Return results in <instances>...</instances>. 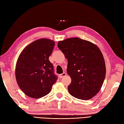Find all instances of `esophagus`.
Here are the masks:
<instances>
[{
  "label": "esophagus",
  "mask_w": 124,
  "mask_h": 124,
  "mask_svg": "<svg viewBox=\"0 0 124 124\" xmlns=\"http://www.w3.org/2000/svg\"><path fill=\"white\" fill-rule=\"evenodd\" d=\"M66 73H62V74H60V75H59V77H60V78H62V77H64V76H66Z\"/></svg>",
  "instance_id": "1"
}]
</instances>
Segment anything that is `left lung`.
I'll list each match as a JSON object with an SVG mask.
<instances>
[{"label": "left lung", "instance_id": "left-lung-1", "mask_svg": "<svg viewBox=\"0 0 124 124\" xmlns=\"http://www.w3.org/2000/svg\"><path fill=\"white\" fill-rule=\"evenodd\" d=\"M57 46L68 60L67 71L71 78L68 89L71 95L83 100L95 96L106 74L104 59L99 47L79 38L60 41Z\"/></svg>", "mask_w": 124, "mask_h": 124}]
</instances>
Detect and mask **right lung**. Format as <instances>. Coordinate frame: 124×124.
I'll use <instances>...</instances> for the list:
<instances>
[{
    "mask_svg": "<svg viewBox=\"0 0 124 124\" xmlns=\"http://www.w3.org/2000/svg\"><path fill=\"white\" fill-rule=\"evenodd\" d=\"M54 41L39 39L29 45L21 53L15 69L18 86L25 95L39 99L51 92L56 82L53 65L49 57L53 51Z\"/></svg>",
    "mask_w": 124,
    "mask_h": 124,
    "instance_id": "obj_1",
    "label": "right lung"
}]
</instances>
